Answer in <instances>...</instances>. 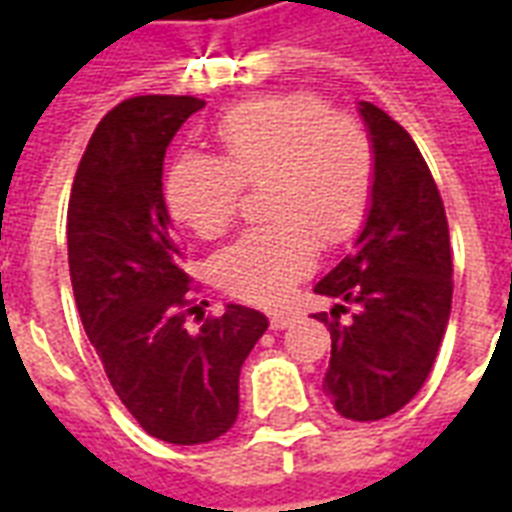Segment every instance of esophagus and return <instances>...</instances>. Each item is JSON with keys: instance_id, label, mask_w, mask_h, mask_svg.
<instances>
[{"instance_id": "34e87169", "label": "esophagus", "mask_w": 512, "mask_h": 512, "mask_svg": "<svg viewBox=\"0 0 512 512\" xmlns=\"http://www.w3.org/2000/svg\"><path fill=\"white\" fill-rule=\"evenodd\" d=\"M295 321L292 313H271V329H287Z\"/></svg>"}]
</instances>
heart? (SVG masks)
<instances>
[{
	"label": "heart",
	"instance_id": "b5f03b06",
	"mask_svg": "<svg viewBox=\"0 0 512 512\" xmlns=\"http://www.w3.org/2000/svg\"><path fill=\"white\" fill-rule=\"evenodd\" d=\"M220 156L183 154L167 172L175 220L217 239L239 212L241 188H260L252 228L220 249L215 276L231 295L279 305L313 271L319 239L340 244L358 231L374 185V148L356 119L332 114L313 92L265 95L217 122Z\"/></svg>",
	"mask_w": 512,
	"mask_h": 512
}]
</instances>
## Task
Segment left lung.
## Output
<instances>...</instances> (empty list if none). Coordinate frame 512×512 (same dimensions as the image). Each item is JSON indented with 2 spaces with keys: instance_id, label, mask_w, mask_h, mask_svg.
I'll use <instances>...</instances> for the list:
<instances>
[{
  "instance_id": "obj_1",
  "label": "left lung",
  "mask_w": 512,
  "mask_h": 512,
  "mask_svg": "<svg viewBox=\"0 0 512 512\" xmlns=\"http://www.w3.org/2000/svg\"><path fill=\"white\" fill-rule=\"evenodd\" d=\"M374 185L356 247L313 287L335 297L324 393L348 420L398 412L428 380L452 311V249L441 193L412 135L361 100ZM354 305L348 322L339 313Z\"/></svg>"
}]
</instances>
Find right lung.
Wrapping results in <instances>:
<instances>
[{
  "label": "right lung",
  "mask_w": 512,
  "mask_h": 512,
  "mask_svg": "<svg viewBox=\"0 0 512 512\" xmlns=\"http://www.w3.org/2000/svg\"><path fill=\"white\" fill-rule=\"evenodd\" d=\"M204 100L140 95L103 116L68 201V271L84 332L116 396L148 436L215 441L239 414V372L268 329L260 311L225 305L185 329L191 276L164 204L167 146Z\"/></svg>",
  "instance_id": "add662e5"
}]
</instances>
